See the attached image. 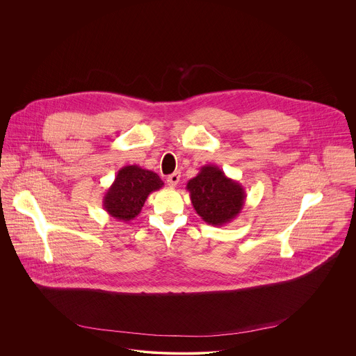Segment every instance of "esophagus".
Instances as JSON below:
<instances>
[{"label":"esophagus","instance_id":"obj_1","mask_svg":"<svg viewBox=\"0 0 356 356\" xmlns=\"http://www.w3.org/2000/svg\"><path fill=\"white\" fill-rule=\"evenodd\" d=\"M179 178H181L179 172H172L171 175L167 177V185L170 188H175L178 185V182H179Z\"/></svg>","mask_w":356,"mask_h":356}]
</instances>
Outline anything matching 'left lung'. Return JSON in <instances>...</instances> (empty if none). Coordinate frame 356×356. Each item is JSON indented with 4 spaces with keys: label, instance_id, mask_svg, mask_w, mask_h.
<instances>
[{
    "label": "left lung",
    "instance_id": "1",
    "mask_svg": "<svg viewBox=\"0 0 356 356\" xmlns=\"http://www.w3.org/2000/svg\"><path fill=\"white\" fill-rule=\"evenodd\" d=\"M186 189L195 211L212 226H223L236 219L247 197L241 184L226 177L212 164L202 167L200 172L188 182Z\"/></svg>",
    "mask_w": 356,
    "mask_h": 356
}]
</instances>
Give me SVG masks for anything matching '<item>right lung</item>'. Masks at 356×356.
Listing matches in <instances>:
<instances>
[{"label": "right lung", "instance_id": "obj_1", "mask_svg": "<svg viewBox=\"0 0 356 356\" xmlns=\"http://www.w3.org/2000/svg\"><path fill=\"white\" fill-rule=\"evenodd\" d=\"M163 185L164 182L151 170L136 164L124 165L118 171L113 184L105 192L102 207L109 216L129 222L141 212L148 196Z\"/></svg>", "mask_w": 356, "mask_h": 356}]
</instances>
